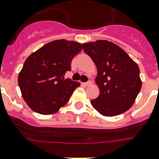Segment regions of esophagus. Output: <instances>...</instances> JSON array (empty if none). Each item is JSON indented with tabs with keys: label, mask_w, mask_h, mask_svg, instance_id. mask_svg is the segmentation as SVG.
<instances>
[{
	"label": "esophagus",
	"mask_w": 159,
	"mask_h": 159,
	"mask_svg": "<svg viewBox=\"0 0 159 159\" xmlns=\"http://www.w3.org/2000/svg\"><path fill=\"white\" fill-rule=\"evenodd\" d=\"M91 84H92V82H91V81H89L87 83H84V85H85V86H89Z\"/></svg>",
	"instance_id": "obj_1"
}]
</instances>
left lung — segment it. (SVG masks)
<instances>
[{
  "label": "left lung",
  "instance_id": "obj_1",
  "mask_svg": "<svg viewBox=\"0 0 159 159\" xmlns=\"http://www.w3.org/2000/svg\"><path fill=\"white\" fill-rule=\"evenodd\" d=\"M83 48L97 68L95 83L100 94L91 100L93 107L104 116L128 110L141 89L138 64L123 49L107 40L85 43Z\"/></svg>",
  "mask_w": 159,
  "mask_h": 159
}]
</instances>
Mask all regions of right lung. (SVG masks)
<instances>
[{"label":"right lung","mask_w":159,"mask_h":159,"mask_svg":"<svg viewBox=\"0 0 159 159\" xmlns=\"http://www.w3.org/2000/svg\"><path fill=\"white\" fill-rule=\"evenodd\" d=\"M83 45L78 42L57 39L31 54L18 76L22 96L30 108L41 114H52L68 102L80 83L65 79L71 70L73 57Z\"/></svg>","instance_id":"add662e5"}]
</instances>
